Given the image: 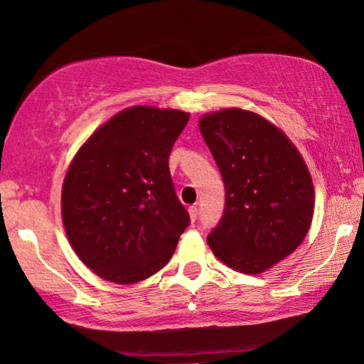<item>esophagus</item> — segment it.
I'll return each instance as SVG.
<instances>
[{
  "instance_id": "obj_1",
  "label": "esophagus",
  "mask_w": 364,
  "mask_h": 364,
  "mask_svg": "<svg viewBox=\"0 0 364 364\" xmlns=\"http://www.w3.org/2000/svg\"><path fill=\"white\" fill-rule=\"evenodd\" d=\"M189 214H191L192 221H196L197 216H199V209H197V205H191V208H189Z\"/></svg>"
}]
</instances>
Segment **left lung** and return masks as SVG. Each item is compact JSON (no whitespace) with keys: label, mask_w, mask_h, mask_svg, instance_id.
<instances>
[{"label":"left lung","mask_w":364,"mask_h":364,"mask_svg":"<svg viewBox=\"0 0 364 364\" xmlns=\"http://www.w3.org/2000/svg\"><path fill=\"white\" fill-rule=\"evenodd\" d=\"M199 128L226 191L208 243L223 263L257 275L306 237L314 214L311 173L289 138L251 111L205 114Z\"/></svg>","instance_id":"obj_1"}]
</instances>
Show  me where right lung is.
<instances>
[{"instance_id": "add662e5", "label": "right lung", "mask_w": 364, "mask_h": 364, "mask_svg": "<svg viewBox=\"0 0 364 364\" xmlns=\"http://www.w3.org/2000/svg\"><path fill=\"white\" fill-rule=\"evenodd\" d=\"M189 116L129 107L75 155L62 187V219L77 257L105 280L136 284L161 270L191 224L168 170Z\"/></svg>"}]
</instances>
